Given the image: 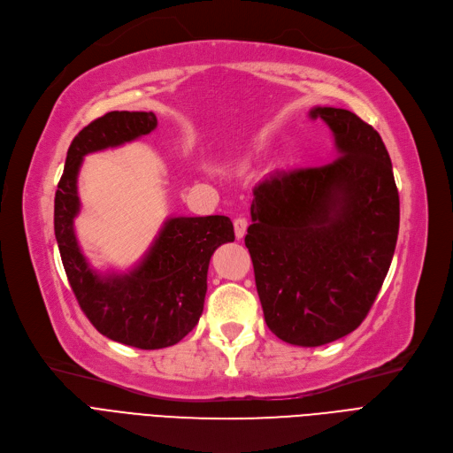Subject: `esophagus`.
<instances>
[{
    "label": "esophagus",
    "instance_id": "obj_1",
    "mask_svg": "<svg viewBox=\"0 0 453 453\" xmlns=\"http://www.w3.org/2000/svg\"><path fill=\"white\" fill-rule=\"evenodd\" d=\"M233 226H234V234H237V239H242L246 234V229H248V220L241 216V219L233 222Z\"/></svg>",
    "mask_w": 453,
    "mask_h": 453
}]
</instances>
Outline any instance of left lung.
Returning <instances> with one entry per match:
<instances>
[{"mask_svg":"<svg viewBox=\"0 0 453 453\" xmlns=\"http://www.w3.org/2000/svg\"><path fill=\"white\" fill-rule=\"evenodd\" d=\"M335 139V161L275 172L253 188L246 248L270 331L322 346L357 329L385 281L400 198L380 133L357 114L314 107Z\"/></svg>","mask_w":453,"mask_h":453,"instance_id":"obj_1","label":"left lung"}]
</instances>
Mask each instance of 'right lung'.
<instances>
[{"label":"right lung","instance_id":"obj_1","mask_svg":"<svg viewBox=\"0 0 453 453\" xmlns=\"http://www.w3.org/2000/svg\"><path fill=\"white\" fill-rule=\"evenodd\" d=\"M155 127L153 112L112 111L77 133L55 192L53 216L63 266L81 311L107 339L141 349L168 348L188 335L203 311L211 255L234 241L227 216H175L133 270L100 273L90 268L73 231L83 157L131 142Z\"/></svg>","mask_w":453,"mask_h":453}]
</instances>
